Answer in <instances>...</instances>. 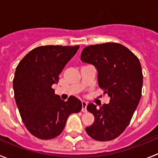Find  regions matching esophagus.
I'll list each match as a JSON object with an SVG mask.
<instances>
[{
	"mask_svg": "<svg viewBox=\"0 0 158 158\" xmlns=\"http://www.w3.org/2000/svg\"><path fill=\"white\" fill-rule=\"evenodd\" d=\"M81 104H82V109H81V111H83V112H86V111H87L88 103L86 101H85V100H82Z\"/></svg>",
	"mask_w": 158,
	"mask_h": 158,
	"instance_id": "1",
	"label": "esophagus"
}]
</instances>
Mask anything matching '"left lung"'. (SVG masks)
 <instances>
[{"mask_svg": "<svg viewBox=\"0 0 158 158\" xmlns=\"http://www.w3.org/2000/svg\"><path fill=\"white\" fill-rule=\"evenodd\" d=\"M81 60L94 65L99 86L110 97L109 103L100 108L93 104L87 106L95 120L86 132L95 140H113L128 126L140 101L143 81L140 62L129 49L115 43L86 47Z\"/></svg>", "mask_w": 158, "mask_h": 158, "instance_id": "obj_1", "label": "left lung"}]
</instances>
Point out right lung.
Segmentation results:
<instances>
[{
    "label": "right lung",
    "instance_id": "obj_1",
    "mask_svg": "<svg viewBox=\"0 0 158 158\" xmlns=\"http://www.w3.org/2000/svg\"><path fill=\"white\" fill-rule=\"evenodd\" d=\"M79 46L36 47L18 64L13 79L16 105L25 127L40 139L62 133L68 117L81 110V101L71 96L64 101L52 89Z\"/></svg>",
    "mask_w": 158,
    "mask_h": 158
}]
</instances>
